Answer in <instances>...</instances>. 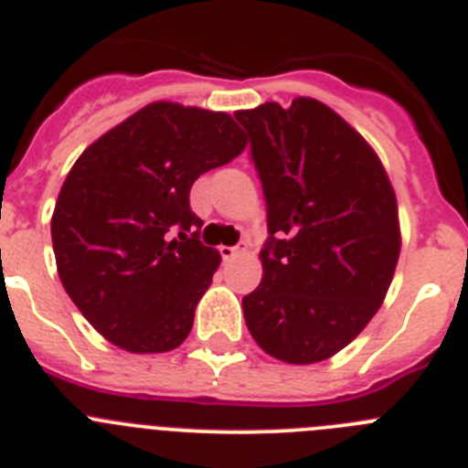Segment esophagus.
<instances>
[{
	"mask_svg": "<svg viewBox=\"0 0 468 468\" xmlns=\"http://www.w3.org/2000/svg\"><path fill=\"white\" fill-rule=\"evenodd\" d=\"M239 255V248L234 246H220V258L222 262H229V260H234Z\"/></svg>",
	"mask_w": 468,
	"mask_h": 468,
	"instance_id": "esophagus-1",
	"label": "esophagus"
}]
</instances>
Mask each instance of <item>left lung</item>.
I'll return each instance as SVG.
<instances>
[{"label":"left lung","instance_id":"8db88e82","mask_svg":"<svg viewBox=\"0 0 468 468\" xmlns=\"http://www.w3.org/2000/svg\"><path fill=\"white\" fill-rule=\"evenodd\" d=\"M234 117L250 135L270 229L246 325L279 361H325L370 324L394 279V187L361 133L314 98Z\"/></svg>","mask_w":468,"mask_h":468}]
</instances>
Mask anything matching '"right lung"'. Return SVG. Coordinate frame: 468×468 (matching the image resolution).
Returning <instances> with one entry per match:
<instances>
[{"label": "right lung", "instance_id": "add662e5", "mask_svg": "<svg viewBox=\"0 0 468 468\" xmlns=\"http://www.w3.org/2000/svg\"><path fill=\"white\" fill-rule=\"evenodd\" d=\"M246 135L225 112L152 102L86 147L51 218L58 276L86 321L131 354L185 342L220 253L198 241V176ZM197 231L194 232L193 229Z\"/></svg>", "mask_w": 468, "mask_h": 468}]
</instances>
